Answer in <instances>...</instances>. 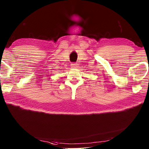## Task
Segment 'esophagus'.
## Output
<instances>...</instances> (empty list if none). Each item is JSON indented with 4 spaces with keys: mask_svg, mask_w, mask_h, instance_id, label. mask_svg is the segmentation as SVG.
<instances>
[{
    "mask_svg": "<svg viewBox=\"0 0 149 149\" xmlns=\"http://www.w3.org/2000/svg\"><path fill=\"white\" fill-rule=\"evenodd\" d=\"M71 66H72V68H77L79 66V65L77 64V63H72V64L71 65Z\"/></svg>",
    "mask_w": 149,
    "mask_h": 149,
    "instance_id": "1",
    "label": "esophagus"
}]
</instances>
